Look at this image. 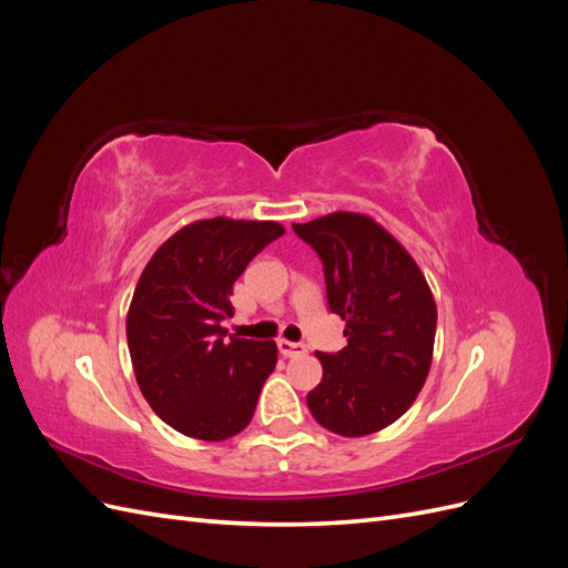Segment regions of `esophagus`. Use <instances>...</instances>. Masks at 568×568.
Here are the masks:
<instances>
[{"instance_id": "34e87169", "label": "esophagus", "mask_w": 568, "mask_h": 568, "mask_svg": "<svg viewBox=\"0 0 568 568\" xmlns=\"http://www.w3.org/2000/svg\"><path fill=\"white\" fill-rule=\"evenodd\" d=\"M277 348L284 357H301L307 353V348L303 346V343H294V341H286V338H280L277 341Z\"/></svg>"}]
</instances>
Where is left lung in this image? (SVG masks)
I'll list each match as a JSON object with an SVG mask.
<instances>
[{"instance_id": "1", "label": "left lung", "mask_w": 568, "mask_h": 568, "mask_svg": "<svg viewBox=\"0 0 568 568\" xmlns=\"http://www.w3.org/2000/svg\"><path fill=\"white\" fill-rule=\"evenodd\" d=\"M324 265L326 303L346 320L348 346L315 353L322 382L307 393L317 424L348 438L400 419L434 357L436 301L419 265L363 213L338 211L294 225Z\"/></svg>"}]
</instances>
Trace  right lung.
Wrapping results in <instances>:
<instances>
[{
    "instance_id": "1",
    "label": "right lung",
    "mask_w": 568,
    "mask_h": 568,
    "mask_svg": "<svg viewBox=\"0 0 568 568\" xmlns=\"http://www.w3.org/2000/svg\"><path fill=\"white\" fill-rule=\"evenodd\" d=\"M284 234L272 220H196L151 255L128 311V348L140 390L175 432L225 440L248 426L277 365L274 341L230 336L232 286Z\"/></svg>"
}]
</instances>
